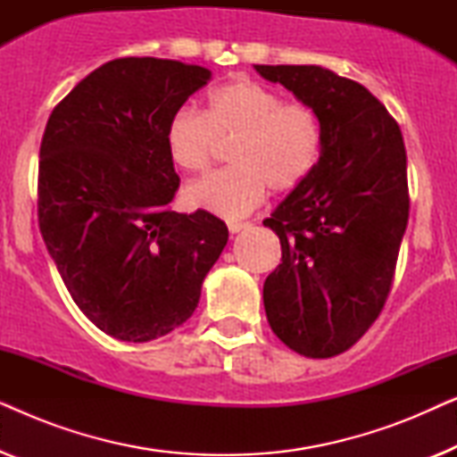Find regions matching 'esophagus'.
<instances>
[{
    "mask_svg": "<svg viewBox=\"0 0 457 457\" xmlns=\"http://www.w3.org/2000/svg\"><path fill=\"white\" fill-rule=\"evenodd\" d=\"M249 224L247 222H228V230L230 233H239V230H243V228H247Z\"/></svg>",
    "mask_w": 457,
    "mask_h": 457,
    "instance_id": "34e87169",
    "label": "esophagus"
}]
</instances>
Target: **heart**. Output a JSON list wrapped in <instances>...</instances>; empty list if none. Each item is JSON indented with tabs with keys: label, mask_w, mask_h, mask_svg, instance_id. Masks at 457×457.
Returning a JSON list of instances; mask_svg holds the SVG:
<instances>
[{
	"label": "heart",
	"mask_w": 457,
	"mask_h": 457,
	"mask_svg": "<svg viewBox=\"0 0 457 457\" xmlns=\"http://www.w3.org/2000/svg\"><path fill=\"white\" fill-rule=\"evenodd\" d=\"M227 170L185 189L187 205L224 218H241L274 193L295 189L310 177L322 149V127L308 104L285 102L283 93L249 79L216 87L202 114L180 110L166 127L168 158L199 174L218 145H230Z\"/></svg>",
	"instance_id": "heart-1"
}]
</instances>
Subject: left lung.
I'll list each match as a JSON object with an SVG mask.
<instances>
[{
    "mask_svg": "<svg viewBox=\"0 0 457 457\" xmlns=\"http://www.w3.org/2000/svg\"><path fill=\"white\" fill-rule=\"evenodd\" d=\"M318 114V164L266 218L283 262L264 283L270 328L305 358L347 352L377 320L408 227L403 137L366 87L320 66H262Z\"/></svg>",
    "mask_w": 457,
    "mask_h": 457,
    "instance_id": "left-lung-1",
    "label": "left lung"
}]
</instances>
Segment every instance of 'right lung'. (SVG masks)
<instances>
[{"instance_id":"obj_1","label":"right lung","mask_w":457,"mask_h":457,"mask_svg":"<svg viewBox=\"0 0 457 457\" xmlns=\"http://www.w3.org/2000/svg\"><path fill=\"white\" fill-rule=\"evenodd\" d=\"M204 66L118 58L49 116L39 152V228L68 293L105 335L145 343L191 318L228 228L179 214L166 127L208 85Z\"/></svg>"}]
</instances>
